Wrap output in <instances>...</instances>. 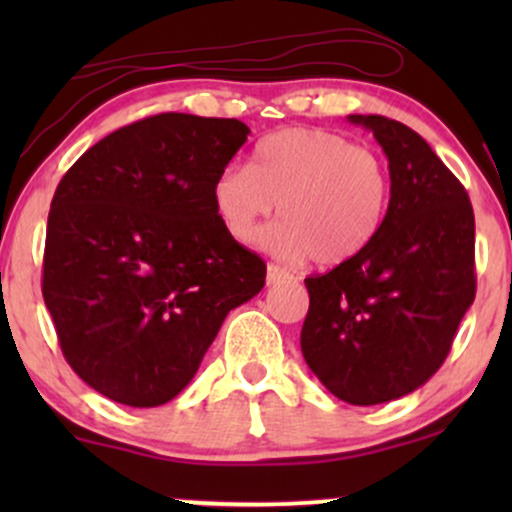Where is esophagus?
I'll return each mask as SVG.
<instances>
[{"label":"esophagus","instance_id":"1","mask_svg":"<svg viewBox=\"0 0 512 512\" xmlns=\"http://www.w3.org/2000/svg\"><path fill=\"white\" fill-rule=\"evenodd\" d=\"M291 279V274L286 272L279 264H267V284H279V281Z\"/></svg>","mask_w":512,"mask_h":512}]
</instances>
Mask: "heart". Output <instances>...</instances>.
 I'll return each mask as SVG.
<instances>
[{
	"mask_svg": "<svg viewBox=\"0 0 512 512\" xmlns=\"http://www.w3.org/2000/svg\"><path fill=\"white\" fill-rule=\"evenodd\" d=\"M392 182L368 146L325 129L289 127L255 146L248 168L221 170L214 209L228 236L248 243L279 202L262 245L281 257L334 267L361 255L383 228Z\"/></svg>",
	"mask_w": 512,
	"mask_h": 512,
	"instance_id": "1",
	"label": "heart"
}]
</instances>
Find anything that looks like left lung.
Instances as JSON below:
<instances>
[{"instance_id": "obj_1", "label": "left lung", "mask_w": 512, "mask_h": 512, "mask_svg": "<svg viewBox=\"0 0 512 512\" xmlns=\"http://www.w3.org/2000/svg\"><path fill=\"white\" fill-rule=\"evenodd\" d=\"M383 146L392 195L380 233L354 260L305 279V363L356 407L421 387L450 354L474 303V211L462 182L414 129L349 115Z\"/></svg>"}]
</instances>
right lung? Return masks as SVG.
I'll return each mask as SVG.
<instances>
[{
	"label": "right lung",
	"instance_id": "1",
	"mask_svg": "<svg viewBox=\"0 0 512 512\" xmlns=\"http://www.w3.org/2000/svg\"><path fill=\"white\" fill-rule=\"evenodd\" d=\"M248 134L223 117H146L57 185L43 298L69 366L113 402H170L226 315L262 291L267 267L214 209V182Z\"/></svg>",
	"mask_w": 512,
	"mask_h": 512
}]
</instances>
